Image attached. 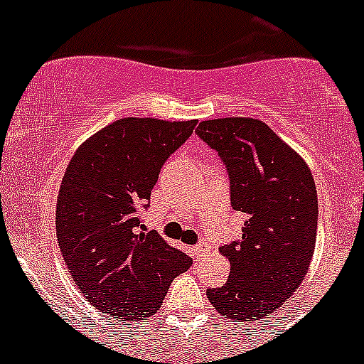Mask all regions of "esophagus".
Segmentation results:
<instances>
[{
    "label": "esophagus",
    "mask_w": 364,
    "mask_h": 364,
    "mask_svg": "<svg viewBox=\"0 0 364 364\" xmlns=\"http://www.w3.org/2000/svg\"><path fill=\"white\" fill-rule=\"evenodd\" d=\"M191 252H193V257H197V259H200V257H204L205 253H208V247L202 246V244H198V246L193 247Z\"/></svg>",
    "instance_id": "obj_1"
}]
</instances>
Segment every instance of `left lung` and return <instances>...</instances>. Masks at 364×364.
Instances as JSON below:
<instances>
[{"label":"left lung","mask_w":364,"mask_h":364,"mask_svg":"<svg viewBox=\"0 0 364 364\" xmlns=\"http://www.w3.org/2000/svg\"><path fill=\"white\" fill-rule=\"evenodd\" d=\"M197 134L218 151L230 175L231 205L247 215L242 239L220 247L228 282L208 290L231 323L277 311L299 288L317 239V189L297 151L255 118L200 122Z\"/></svg>","instance_id":"8db88e82"}]
</instances>
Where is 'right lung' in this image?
Listing matches in <instances>:
<instances>
[{"label":"right lung","mask_w":364,"mask_h":364,"mask_svg":"<svg viewBox=\"0 0 364 364\" xmlns=\"http://www.w3.org/2000/svg\"><path fill=\"white\" fill-rule=\"evenodd\" d=\"M195 125L120 118L70 159L56 202L58 244L83 297L104 314L147 321L173 279L193 264L156 231H146L140 213L164 162Z\"/></svg>","instance_id":"obj_1"}]
</instances>
